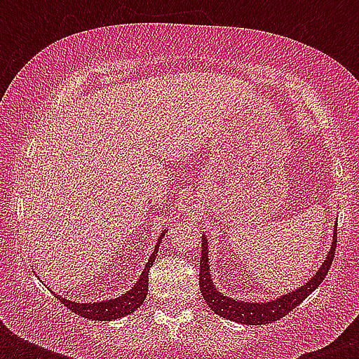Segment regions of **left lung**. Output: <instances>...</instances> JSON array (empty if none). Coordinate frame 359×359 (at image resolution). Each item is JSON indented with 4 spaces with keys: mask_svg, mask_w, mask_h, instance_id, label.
Segmentation results:
<instances>
[{
    "mask_svg": "<svg viewBox=\"0 0 359 359\" xmlns=\"http://www.w3.org/2000/svg\"><path fill=\"white\" fill-rule=\"evenodd\" d=\"M335 245H337V233H334L332 248H330L328 255H326L324 262L317 270V273L307 283L302 285V287L290 290V292L283 296H278L276 300L270 302H242L233 300L229 296H224L214 287L210 264H208V242L207 236H203L201 262H199V289H201V294L205 302H207V306L219 317L229 318L233 323L250 324V326L276 323L279 318H283L285 315H289L296 306H300L302 302L306 300L307 296L311 294L313 290L323 283V279L326 278V273H328L330 266H332V261H334Z\"/></svg>",
    "mask_w": 359,
    "mask_h": 359,
    "instance_id": "1",
    "label": "left lung"
}]
</instances>
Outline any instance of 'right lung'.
<instances>
[{"mask_svg": "<svg viewBox=\"0 0 359 359\" xmlns=\"http://www.w3.org/2000/svg\"><path fill=\"white\" fill-rule=\"evenodd\" d=\"M163 233L158 238L156 245H154V251L149 257V262L143 268L140 279L135 281V285L130 290H126L123 296H117V298H111V300L104 302H91V304H80V302H70L65 300L61 296H57L59 300L63 302L65 306L69 307L70 311H74L76 315L80 317L91 318V320H115V318L126 317L132 311H135L137 307L145 302V296L149 292V270H151L152 262L158 255V248L162 244Z\"/></svg>", "mask_w": 359, "mask_h": 359, "instance_id": "right-lung-1", "label": "right lung"}]
</instances>
